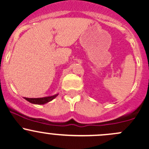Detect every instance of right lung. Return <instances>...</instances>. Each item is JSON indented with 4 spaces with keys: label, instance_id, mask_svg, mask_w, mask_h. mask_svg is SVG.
I'll use <instances>...</instances> for the list:
<instances>
[{
    "label": "right lung",
    "instance_id": "right-lung-1",
    "mask_svg": "<svg viewBox=\"0 0 149 149\" xmlns=\"http://www.w3.org/2000/svg\"><path fill=\"white\" fill-rule=\"evenodd\" d=\"M58 95V94H55L53 96H50V97H42V98H26V97H25L24 99L26 100H27L28 102H29L30 103L36 104H46L49 102L52 101Z\"/></svg>",
    "mask_w": 149,
    "mask_h": 149
}]
</instances>
